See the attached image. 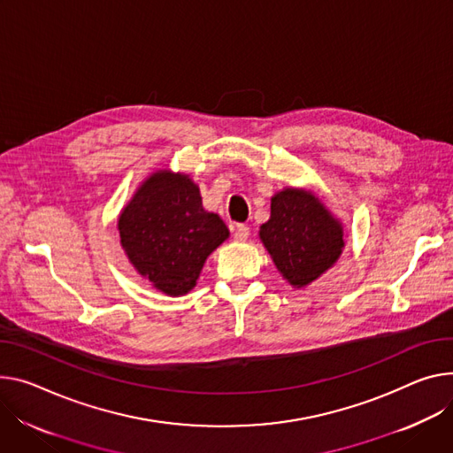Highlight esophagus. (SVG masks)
Instances as JSON below:
<instances>
[{"mask_svg": "<svg viewBox=\"0 0 453 453\" xmlns=\"http://www.w3.org/2000/svg\"><path fill=\"white\" fill-rule=\"evenodd\" d=\"M233 236H234L236 242H245V240L250 238V227L243 226V224H236Z\"/></svg>", "mask_w": 453, "mask_h": 453, "instance_id": "1", "label": "esophagus"}]
</instances>
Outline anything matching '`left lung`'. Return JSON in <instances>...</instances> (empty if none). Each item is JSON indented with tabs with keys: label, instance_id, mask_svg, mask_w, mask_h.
<instances>
[{
	"label": "left lung",
	"instance_id": "left-lung-1",
	"mask_svg": "<svg viewBox=\"0 0 453 453\" xmlns=\"http://www.w3.org/2000/svg\"><path fill=\"white\" fill-rule=\"evenodd\" d=\"M260 240L280 274L296 289L331 269L343 248V226L307 189L285 188L271 198Z\"/></svg>",
	"mask_w": 453,
	"mask_h": 453
}]
</instances>
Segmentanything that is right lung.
<instances>
[{"mask_svg": "<svg viewBox=\"0 0 453 453\" xmlns=\"http://www.w3.org/2000/svg\"><path fill=\"white\" fill-rule=\"evenodd\" d=\"M117 227L135 271L168 296L189 293L205 260L229 236L222 219L202 208L189 175L170 170L151 173L139 186Z\"/></svg>", "mask_w": 453, "mask_h": 453, "instance_id": "1", "label": "right lung"}]
</instances>
